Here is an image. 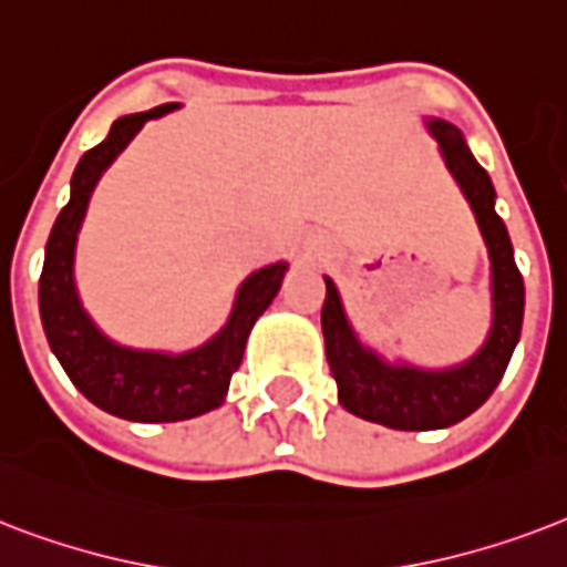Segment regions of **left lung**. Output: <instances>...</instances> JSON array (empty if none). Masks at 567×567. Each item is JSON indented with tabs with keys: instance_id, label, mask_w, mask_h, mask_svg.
<instances>
[{
	"instance_id": "obj_1",
	"label": "left lung",
	"mask_w": 567,
	"mask_h": 567,
	"mask_svg": "<svg viewBox=\"0 0 567 567\" xmlns=\"http://www.w3.org/2000/svg\"><path fill=\"white\" fill-rule=\"evenodd\" d=\"M429 133L441 144L446 168L471 200L491 257V319L488 340L471 361L452 370H420L408 363H388L367 349L346 319L340 292L324 278L322 333L328 367L337 381V396L346 411L361 420L399 432L446 429L471 416L503 379L524 324V278L515 266V251L503 218L494 209V183L488 171L473 159L458 126L441 117L429 121Z\"/></svg>"
}]
</instances>
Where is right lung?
<instances>
[{"label": "right lung", "instance_id": "right-lung-1", "mask_svg": "<svg viewBox=\"0 0 567 567\" xmlns=\"http://www.w3.org/2000/svg\"><path fill=\"white\" fill-rule=\"evenodd\" d=\"M174 109L177 103H165L151 112L117 117L105 142L91 147L79 159L70 179L68 206L52 224L38 287L43 333L70 381L87 402L133 423H177L221 405L230 388V375L243 363L248 333L262 310L271 305V298L278 296L280 280L287 275V262H271L266 269L254 271L251 278H245L227 324L213 340L183 354L126 349L112 343L91 322L73 280L76 236L91 192L96 179L103 177V171L117 159V153L133 142L135 133L147 121Z\"/></svg>", "mask_w": 567, "mask_h": 567}]
</instances>
